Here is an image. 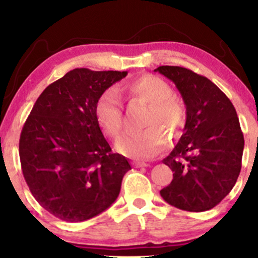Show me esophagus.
Listing matches in <instances>:
<instances>
[{"instance_id": "1", "label": "esophagus", "mask_w": 258, "mask_h": 258, "mask_svg": "<svg viewBox=\"0 0 258 258\" xmlns=\"http://www.w3.org/2000/svg\"><path fill=\"white\" fill-rule=\"evenodd\" d=\"M133 165H135L136 167H147L148 166L147 162L139 161V160H135V161H133Z\"/></svg>"}]
</instances>
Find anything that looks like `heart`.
Returning <instances> with one entry per match:
<instances>
[{"mask_svg":"<svg viewBox=\"0 0 258 258\" xmlns=\"http://www.w3.org/2000/svg\"><path fill=\"white\" fill-rule=\"evenodd\" d=\"M121 92L128 98L147 103L142 126L137 133H128L116 142L117 152L132 159H152L166 146V135L160 127L176 137L185 122V106L172 94V88L165 80L155 75L138 76L126 82ZM94 114L99 126L109 137L116 138L122 130V102L114 88L104 91L97 100Z\"/></svg>","mask_w":258,"mask_h":258,"instance_id":"obj_1","label":"heart"}]
</instances>
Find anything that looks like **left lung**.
I'll return each instance as SVG.
<instances>
[{
	"label": "left lung",
	"instance_id": "left-lung-1",
	"mask_svg": "<svg viewBox=\"0 0 258 258\" xmlns=\"http://www.w3.org/2000/svg\"><path fill=\"white\" fill-rule=\"evenodd\" d=\"M155 72L176 85L186 108L184 132L162 160L173 179L160 194L177 209L207 211L229 194L241 170L244 136L235 108L205 76L170 65Z\"/></svg>",
	"mask_w": 258,
	"mask_h": 258
}]
</instances>
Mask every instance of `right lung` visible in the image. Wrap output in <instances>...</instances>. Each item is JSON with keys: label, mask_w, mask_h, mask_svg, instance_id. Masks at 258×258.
I'll return each instance as SVG.
<instances>
[{"label": "right lung", "mask_w": 258, "mask_h": 258, "mask_svg": "<svg viewBox=\"0 0 258 258\" xmlns=\"http://www.w3.org/2000/svg\"><path fill=\"white\" fill-rule=\"evenodd\" d=\"M127 72L74 69L46 87L20 133L22 171L49 214L82 222L117 199L128 161L111 148L94 114L97 100Z\"/></svg>", "instance_id": "obj_1"}]
</instances>
